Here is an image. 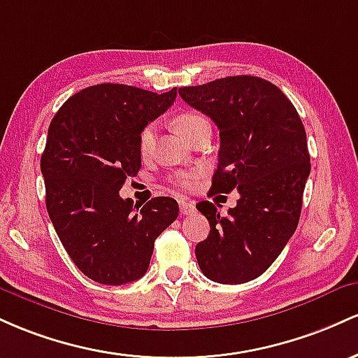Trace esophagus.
Instances as JSON below:
<instances>
[{
  "mask_svg": "<svg viewBox=\"0 0 358 358\" xmlns=\"http://www.w3.org/2000/svg\"><path fill=\"white\" fill-rule=\"evenodd\" d=\"M179 210H180V215L187 216L196 211V206L194 203H189V201H179Z\"/></svg>",
  "mask_w": 358,
  "mask_h": 358,
  "instance_id": "esophagus-1",
  "label": "esophagus"
}]
</instances>
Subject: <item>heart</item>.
<instances>
[{"label": "heart", "instance_id": "heart-1", "mask_svg": "<svg viewBox=\"0 0 358 358\" xmlns=\"http://www.w3.org/2000/svg\"><path fill=\"white\" fill-rule=\"evenodd\" d=\"M203 123H206V118L198 113H192V111H184V113H180L174 118L176 130H178L182 136H186L187 140H189V136L194 134L196 128L203 125ZM154 131H155L154 125L143 127L142 131H140L138 150L142 155H147L148 150L152 148V143H154ZM198 179H199V171L179 172V174L174 178V184L176 186H179L180 189L187 191L196 186Z\"/></svg>", "mask_w": 358, "mask_h": 358}]
</instances>
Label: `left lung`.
Instances as JSON below:
<instances>
[{
	"mask_svg": "<svg viewBox=\"0 0 358 358\" xmlns=\"http://www.w3.org/2000/svg\"><path fill=\"white\" fill-rule=\"evenodd\" d=\"M179 96L220 130L210 196L238 191L227 216L210 201L196 204L211 228L196 245L199 268L215 282H248L272 266L298 227L311 171L303 122L279 87L255 76L179 87Z\"/></svg>",
	"mask_w": 358,
	"mask_h": 358,
	"instance_id": "8db88e82",
	"label": "left lung"
}]
</instances>
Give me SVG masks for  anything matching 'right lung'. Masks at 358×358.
Returning <instances> with one entry per match:
<instances>
[{
	"label": "right lung",
	"instance_id": "obj_1",
	"mask_svg": "<svg viewBox=\"0 0 358 358\" xmlns=\"http://www.w3.org/2000/svg\"><path fill=\"white\" fill-rule=\"evenodd\" d=\"M178 87L157 94L127 84L76 92L52 118L40 169L47 211L72 262L106 286L147 272L155 238L178 218L166 196L136 206L120 198L142 167L138 136L174 103Z\"/></svg>",
	"mask_w": 358,
	"mask_h": 358
}]
</instances>
